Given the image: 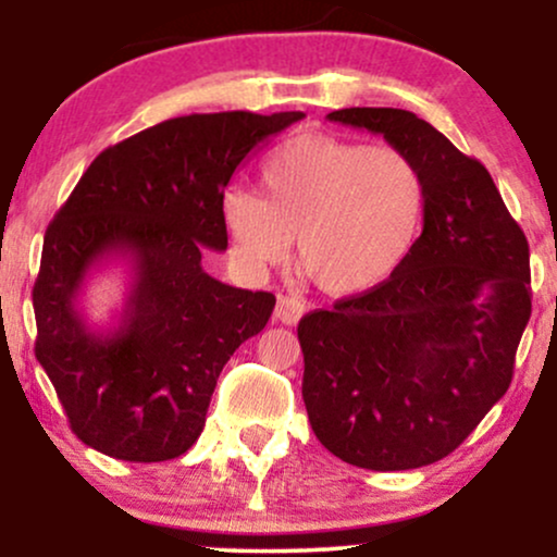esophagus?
Wrapping results in <instances>:
<instances>
[{"instance_id": "obj_1", "label": "esophagus", "mask_w": 557, "mask_h": 557, "mask_svg": "<svg viewBox=\"0 0 557 557\" xmlns=\"http://www.w3.org/2000/svg\"><path fill=\"white\" fill-rule=\"evenodd\" d=\"M306 306L300 304V298L296 296H280L277 306H274V319L283 324H298V319L304 317Z\"/></svg>"}]
</instances>
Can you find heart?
<instances>
[{"label": "heart", "mask_w": 557, "mask_h": 557, "mask_svg": "<svg viewBox=\"0 0 557 557\" xmlns=\"http://www.w3.org/2000/svg\"><path fill=\"white\" fill-rule=\"evenodd\" d=\"M264 198H222L230 253L248 274L280 264L296 238L298 267L319 290L361 296L387 283L417 246L426 214L424 172L395 146L304 133L261 168Z\"/></svg>", "instance_id": "obj_1"}]
</instances>
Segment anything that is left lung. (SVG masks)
Listing matches in <instances>:
<instances>
[{"mask_svg": "<svg viewBox=\"0 0 557 557\" xmlns=\"http://www.w3.org/2000/svg\"><path fill=\"white\" fill-rule=\"evenodd\" d=\"M424 172L426 214L400 270L298 324L304 403L332 456L406 471L450 456L513 380L532 317L529 243L487 168L413 112L350 107Z\"/></svg>", "mask_w": 557, "mask_h": 557, "instance_id": "left-lung-1", "label": "left lung"}]
</instances>
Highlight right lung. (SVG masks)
Masks as SVG:
<instances>
[{
  "instance_id": "obj_1",
  "label": "right lung",
  "mask_w": 557,
  "mask_h": 557,
  "mask_svg": "<svg viewBox=\"0 0 557 557\" xmlns=\"http://www.w3.org/2000/svg\"><path fill=\"white\" fill-rule=\"evenodd\" d=\"M300 117L214 112L146 127L101 151L49 222L34 285L36 359L88 447L157 463L198 440L222 367L274 309L272 293L220 283L201 257L227 248L233 172ZM110 256L132 261L134 285L119 327L96 333L77 293Z\"/></svg>"
}]
</instances>
